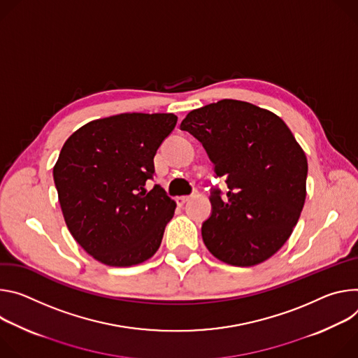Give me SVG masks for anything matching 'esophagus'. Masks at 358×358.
Wrapping results in <instances>:
<instances>
[{"label": "esophagus", "mask_w": 358, "mask_h": 358, "mask_svg": "<svg viewBox=\"0 0 358 358\" xmlns=\"http://www.w3.org/2000/svg\"><path fill=\"white\" fill-rule=\"evenodd\" d=\"M176 203H178V206H183L187 201H189V196H178L176 197Z\"/></svg>", "instance_id": "34e87169"}]
</instances>
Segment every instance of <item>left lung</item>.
<instances>
[{"label":"left lung","mask_w":358,"mask_h":358,"mask_svg":"<svg viewBox=\"0 0 358 358\" xmlns=\"http://www.w3.org/2000/svg\"><path fill=\"white\" fill-rule=\"evenodd\" d=\"M180 129L206 149L227 192H210L202 237L219 260L239 267L271 257L290 237L306 201L307 159L282 119L222 99L186 115Z\"/></svg>","instance_id":"8db88e82"}]
</instances>
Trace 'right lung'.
<instances>
[{
	"label": "right lung",
	"mask_w": 358,
	"mask_h": 358,
	"mask_svg": "<svg viewBox=\"0 0 358 358\" xmlns=\"http://www.w3.org/2000/svg\"><path fill=\"white\" fill-rule=\"evenodd\" d=\"M178 122L173 113L96 119L64 143L54 182L73 239L98 262L128 267L161 246L176 203L155 185L153 157Z\"/></svg>",
	"instance_id": "obj_1"
}]
</instances>
